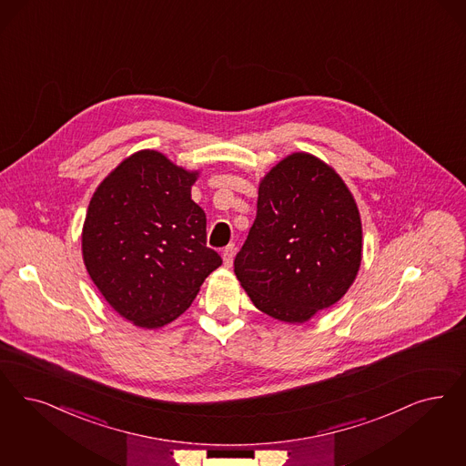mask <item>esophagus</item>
<instances>
[{
    "mask_svg": "<svg viewBox=\"0 0 466 466\" xmlns=\"http://www.w3.org/2000/svg\"><path fill=\"white\" fill-rule=\"evenodd\" d=\"M234 255H236V244H228V246L225 248L224 253H222L225 267H230V265H232Z\"/></svg>",
    "mask_w": 466,
    "mask_h": 466,
    "instance_id": "1",
    "label": "esophagus"
}]
</instances>
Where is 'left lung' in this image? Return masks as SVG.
I'll return each instance as SVG.
<instances>
[{"label": "left lung", "mask_w": 466, "mask_h": 466, "mask_svg": "<svg viewBox=\"0 0 466 466\" xmlns=\"http://www.w3.org/2000/svg\"><path fill=\"white\" fill-rule=\"evenodd\" d=\"M234 272L259 311L303 323L338 303L361 265L353 194L327 163L292 153L261 178Z\"/></svg>", "instance_id": "obj_1"}]
</instances>
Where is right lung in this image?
<instances>
[{"instance_id": "1", "label": "right lung", "mask_w": 466, "mask_h": 466, "mask_svg": "<svg viewBox=\"0 0 466 466\" xmlns=\"http://www.w3.org/2000/svg\"><path fill=\"white\" fill-rule=\"evenodd\" d=\"M196 178L198 172L143 149L91 198L82 228L84 265L108 305L137 327L176 320L222 265L207 246V215L191 199Z\"/></svg>"}]
</instances>
